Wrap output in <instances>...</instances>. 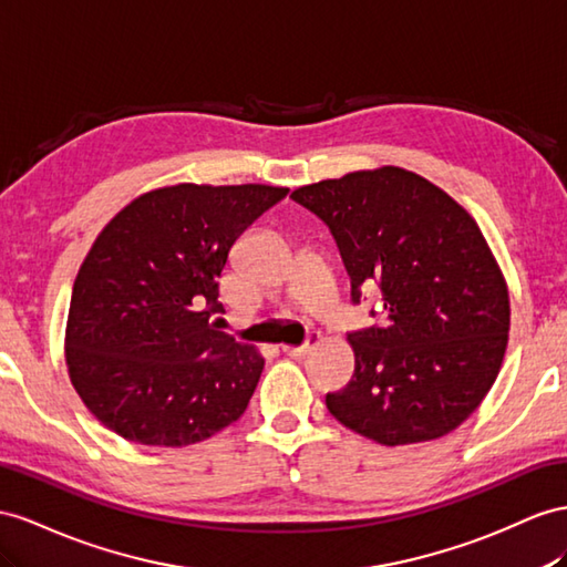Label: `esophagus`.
<instances>
[{"instance_id": "1", "label": "esophagus", "mask_w": 567, "mask_h": 567, "mask_svg": "<svg viewBox=\"0 0 567 567\" xmlns=\"http://www.w3.org/2000/svg\"><path fill=\"white\" fill-rule=\"evenodd\" d=\"M318 340H321V336H318V332H309L307 342L299 344V347H282V352H285L287 357H292V359H301V357H307V354L313 350Z\"/></svg>"}]
</instances>
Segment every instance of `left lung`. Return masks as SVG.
<instances>
[{"instance_id":"1","label":"left lung","mask_w":567,"mask_h":567,"mask_svg":"<svg viewBox=\"0 0 567 567\" xmlns=\"http://www.w3.org/2000/svg\"><path fill=\"white\" fill-rule=\"evenodd\" d=\"M352 282L381 289V323L347 336L354 375L328 393L340 424L381 445L441 439L467 419L501 371L511 330L503 272L474 217L402 167L299 186Z\"/></svg>"}]
</instances>
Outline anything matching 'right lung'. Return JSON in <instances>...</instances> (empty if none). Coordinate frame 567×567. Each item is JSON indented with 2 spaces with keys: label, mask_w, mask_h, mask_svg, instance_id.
<instances>
[{
  "label": "right lung",
  "mask_w": 567,
  "mask_h": 567,
  "mask_svg": "<svg viewBox=\"0 0 567 567\" xmlns=\"http://www.w3.org/2000/svg\"><path fill=\"white\" fill-rule=\"evenodd\" d=\"M287 192L165 186L100 231L66 321L71 383L100 424L141 445L182 447L249 408L264 357L217 330V297L229 249Z\"/></svg>",
  "instance_id": "right-lung-1"
}]
</instances>
